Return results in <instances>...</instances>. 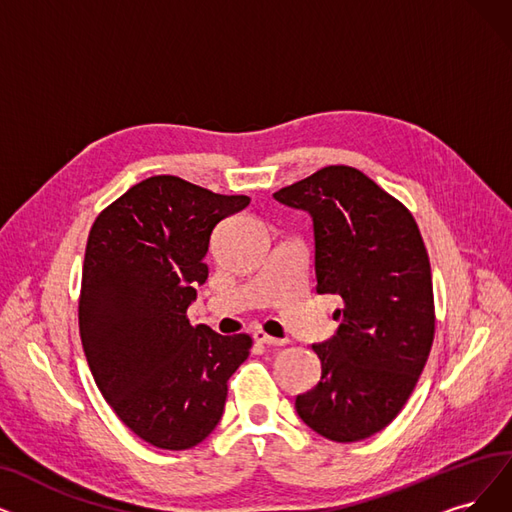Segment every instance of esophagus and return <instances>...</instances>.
Returning a JSON list of instances; mask_svg holds the SVG:
<instances>
[{
  "instance_id": "esophagus-1",
  "label": "esophagus",
  "mask_w": 512,
  "mask_h": 512,
  "mask_svg": "<svg viewBox=\"0 0 512 512\" xmlns=\"http://www.w3.org/2000/svg\"><path fill=\"white\" fill-rule=\"evenodd\" d=\"M254 340L260 342V344H267V346H283L285 342H288L285 338H273V336H269V334H264L262 330L254 332Z\"/></svg>"
}]
</instances>
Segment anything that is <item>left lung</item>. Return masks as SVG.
Returning a JSON list of instances; mask_svg holds the SVG:
<instances>
[{
	"mask_svg": "<svg viewBox=\"0 0 512 512\" xmlns=\"http://www.w3.org/2000/svg\"><path fill=\"white\" fill-rule=\"evenodd\" d=\"M273 197L311 216L315 290L344 302L336 334L313 344L321 378L296 397V412L336 443L372 437L410 399L433 346L431 262L418 224L349 166L323 168Z\"/></svg>",
	"mask_w": 512,
	"mask_h": 512,
	"instance_id": "8db88e82",
	"label": "left lung"
}]
</instances>
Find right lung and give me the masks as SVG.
I'll use <instances>...</instances> for the list:
<instances>
[{"instance_id": "1", "label": "right lung", "mask_w": 512, "mask_h": 512, "mask_svg": "<svg viewBox=\"0 0 512 512\" xmlns=\"http://www.w3.org/2000/svg\"><path fill=\"white\" fill-rule=\"evenodd\" d=\"M250 197L151 176L102 212L88 237L79 298L81 344L98 391L134 435L189 449L222 418L227 380L252 338L193 327L187 309L208 279L216 224Z\"/></svg>"}]
</instances>
